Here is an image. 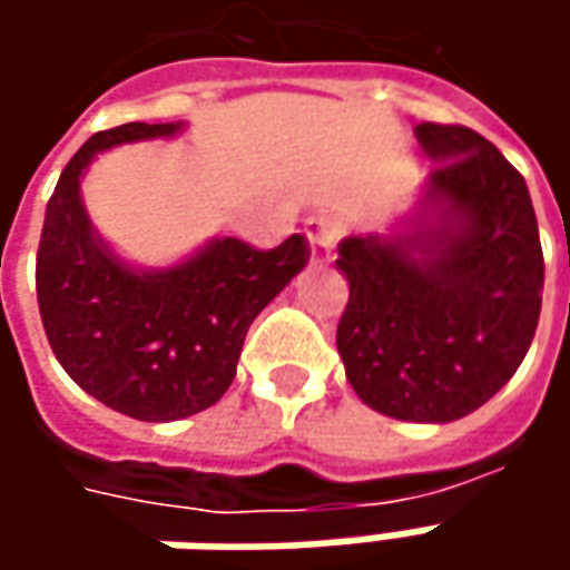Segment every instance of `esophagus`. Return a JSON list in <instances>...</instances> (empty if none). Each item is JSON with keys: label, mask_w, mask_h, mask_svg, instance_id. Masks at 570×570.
Masks as SVG:
<instances>
[{"label": "esophagus", "mask_w": 570, "mask_h": 570, "mask_svg": "<svg viewBox=\"0 0 570 570\" xmlns=\"http://www.w3.org/2000/svg\"><path fill=\"white\" fill-rule=\"evenodd\" d=\"M304 237H307V259L311 266H326L333 259V244L340 237V222L326 212H317L304 222Z\"/></svg>", "instance_id": "esophagus-1"}]
</instances>
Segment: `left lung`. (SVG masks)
<instances>
[{
    "label": "left lung",
    "mask_w": 570,
    "mask_h": 570,
    "mask_svg": "<svg viewBox=\"0 0 570 570\" xmlns=\"http://www.w3.org/2000/svg\"><path fill=\"white\" fill-rule=\"evenodd\" d=\"M434 161L412 212L352 234L336 269L345 377L374 412L444 425L514 377L537 336L542 247L527 180L466 126L419 122Z\"/></svg>",
    "instance_id": "1"
}]
</instances>
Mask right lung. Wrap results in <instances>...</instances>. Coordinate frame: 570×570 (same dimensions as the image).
<instances>
[{"label": "right lung", "instance_id": "add662e5", "mask_svg": "<svg viewBox=\"0 0 570 570\" xmlns=\"http://www.w3.org/2000/svg\"><path fill=\"white\" fill-rule=\"evenodd\" d=\"M184 126L95 132L56 184L37 250V304L53 355L88 396L139 422H177L218 403L256 314L307 266L301 234L275 250L212 237L161 269L114 253L81 203L88 167L107 148L170 139Z\"/></svg>", "mask_w": 570, "mask_h": 570}]
</instances>
